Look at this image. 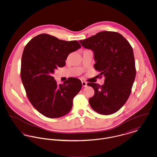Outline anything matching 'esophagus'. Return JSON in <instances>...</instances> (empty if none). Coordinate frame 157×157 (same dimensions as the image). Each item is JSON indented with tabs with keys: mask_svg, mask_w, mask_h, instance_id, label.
<instances>
[{
	"mask_svg": "<svg viewBox=\"0 0 157 157\" xmlns=\"http://www.w3.org/2000/svg\"><path fill=\"white\" fill-rule=\"evenodd\" d=\"M82 85H83V87H86V86H87V83H86V82L83 81V82H82Z\"/></svg>",
	"mask_w": 157,
	"mask_h": 157,
	"instance_id": "1",
	"label": "esophagus"
}]
</instances>
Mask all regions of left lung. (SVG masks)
Listing matches in <instances>:
<instances>
[{
  "instance_id": "1",
  "label": "left lung",
  "mask_w": 157,
  "mask_h": 157,
  "mask_svg": "<svg viewBox=\"0 0 157 157\" xmlns=\"http://www.w3.org/2000/svg\"><path fill=\"white\" fill-rule=\"evenodd\" d=\"M79 42L94 52V68L105 77L101 86L88 83L95 91L89 100L90 107L102 115L118 111L128 100L135 78L131 45L121 34L113 31L100 32Z\"/></svg>"
}]
</instances>
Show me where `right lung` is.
Returning <instances> with one entry per match:
<instances>
[{
  "mask_svg": "<svg viewBox=\"0 0 157 157\" xmlns=\"http://www.w3.org/2000/svg\"><path fill=\"white\" fill-rule=\"evenodd\" d=\"M81 48L76 40L65 41L47 34L33 38L23 52L21 76L27 97L34 108L50 118L67 115L81 81L74 77L57 85L52 74L63 67L68 55Z\"/></svg>",
  "mask_w": 157,
  "mask_h": 157,
  "instance_id": "obj_1",
  "label": "right lung"
}]
</instances>
